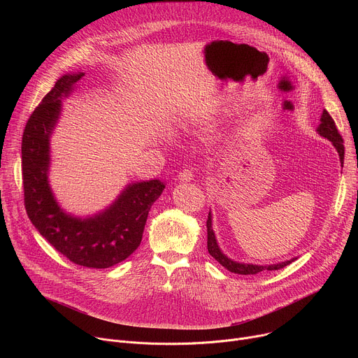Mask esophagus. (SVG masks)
I'll return each mask as SVG.
<instances>
[{
  "mask_svg": "<svg viewBox=\"0 0 358 358\" xmlns=\"http://www.w3.org/2000/svg\"><path fill=\"white\" fill-rule=\"evenodd\" d=\"M194 171L191 170V169H184L182 171H180V174H178V180L180 181H191V180H194Z\"/></svg>",
  "mask_w": 358,
  "mask_h": 358,
  "instance_id": "34e87169",
  "label": "esophagus"
}]
</instances>
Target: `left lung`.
<instances>
[{"instance_id": "8db88e82", "label": "left lung", "mask_w": 358, "mask_h": 358, "mask_svg": "<svg viewBox=\"0 0 358 358\" xmlns=\"http://www.w3.org/2000/svg\"><path fill=\"white\" fill-rule=\"evenodd\" d=\"M320 122L322 123H320V126L317 129L319 134L326 137L327 140H330L333 143V145L338 151L340 162H341V166H343V162H344V144L343 143H344V140H343L341 134L338 133L337 126H336L333 117L329 115L327 110H323ZM207 232H208V242H207V245H208L210 255H211L214 259H217L224 268H227L229 272H234V273H239V275H257V273H259L262 271H278V269H282V268L287 266L293 261H296V258H293L290 261H286V262H282V264H276V265H269V266L238 264V262H234L229 258H227L225 255L221 252V249L218 248V243H217V239H215V235H214V231H213L211 214H208V220H207Z\"/></svg>"}]
</instances>
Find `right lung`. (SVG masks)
Returning a JSON list of instances; mask_svg holds the SVG:
<instances>
[{
    "label": "right lung",
    "instance_id": "add662e5",
    "mask_svg": "<svg viewBox=\"0 0 358 358\" xmlns=\"http://www.w3.org/2000/svg\"><path fill=\"white\" fill-rule=\"evenodd\" d=\"M83 75L62 76L27 122L21 147L24 203L34 227L65 258L80 266L105 269L138 248L148 211L166 185L160 180L130 184L113 206L86 220L59 208L48 184L49 136L61 112V99Z\"/></svg>",
    "mask_w": 358,
    "mask_h": 358
}]
</instances>
